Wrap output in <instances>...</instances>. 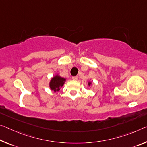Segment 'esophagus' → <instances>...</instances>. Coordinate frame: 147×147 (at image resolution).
Listing matches in <instances>:
<instances>
[{"label": "esophagus", "mask_w": 147, "mask_h": 147, "mask_svg": "<svg viewBox=\"0 0 147 147\" xmlns=\"http://www.w3.org/2000/svg\"><path fill=\"white\" fill-rule=\"evenodd\" d=\"M72 78H73V80H76L78 79V76H73V77H72Z\"/></svg>", "instance_id": "obj_1"}]
</instances>
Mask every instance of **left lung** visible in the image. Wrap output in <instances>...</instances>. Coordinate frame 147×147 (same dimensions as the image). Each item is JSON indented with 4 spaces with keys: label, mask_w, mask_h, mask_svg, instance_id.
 Instances as JSON below:
<instances>
[{
    "label": "left lung",
    "mask_w": 147,
    "mask_h": 147,
    "mask_svg": "<svg viewBox=\"0 0 147 147\" xmlns=\"http://www.w3.org/2000/svg\"><path fill=\"white\" fill-rule=\"evenodd\" d=\"M90 84H91V83H90V82H89V83H88V84H89V86H90Z\"/></svg>",
    "instance_id": "8db88e82"
}]
</instances>
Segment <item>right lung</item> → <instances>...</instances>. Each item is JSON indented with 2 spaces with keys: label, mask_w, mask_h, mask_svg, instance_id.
<instances>
[{
  "label": "right lung",
  "mask_w": 147,
  "mask_h": 147,
  "mask_svg": "<svg viewBox=\"0 0 147 147\" xmlns=\"http://www.w3.org/2000/svg\"><path fill=\"white\" fill-rule=\"evenodd\" d=\"M65 81V79L59 76H55L52 78L50 81V87L51 89L56 92V91H59L60 90V87H62L63 85L64 82Z\"/></svg>",
  "instance_id": "right-lung-1"
}]
</instances>
